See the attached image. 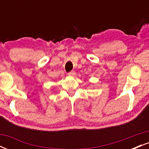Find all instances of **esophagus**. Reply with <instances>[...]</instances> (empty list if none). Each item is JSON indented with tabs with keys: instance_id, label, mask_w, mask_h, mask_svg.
<instances>
[{
	"instance_id": "34e87169",
	"label": "esophagus",
	"mask_w": 149,
	"mask_h": 149,
	"mask_svg": "<svg viewBox=\"0 0 149 149\" xmlns=\"http://www.w3.org/2000/svg\"><path fill=\"white\" fill-rule=\"evenodd\" d=\"M76 75V73L75 71H71V72L69 73V76H71V77H75Z\"/></svg>"
}]
</instances>
